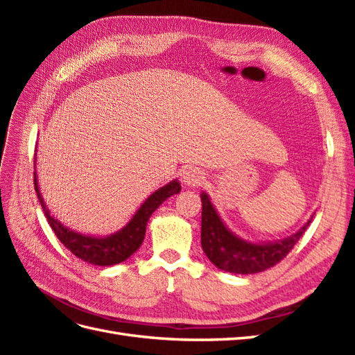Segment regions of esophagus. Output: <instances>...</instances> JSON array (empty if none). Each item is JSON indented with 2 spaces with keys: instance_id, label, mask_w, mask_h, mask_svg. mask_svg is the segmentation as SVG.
<instances>
[{
  "instance_id": "obj_1",
  "label": "esophagus",
  "mask_w": 355,
  "mask_h": 355,
  "mask_svg": "<svg viewBox=\"0 0 355 355\" xmlns=\"http://www.w3.org/2000/svg\"><path fill=\"white\" fill-rule=\"evenodd\" d=\"M202 173L196 167H187L182 173V182L187 187H198L202 182Z\"/></svg>"
}]
</instances>
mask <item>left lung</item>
<instances>
[{
  "label": "left lung",
  "mask_w": 355,
  "mask_h": 355,
  "mask_svg": "<svg viewBox=\"0 0 355 355\" xmlns=\"http://www.w3.org/2000/svg\"><path fill=\"white\" fill-rule=\"evenodd\" d=\"M201 247L210 262L225 272L256 274L280 262L302 237L313 219L304 223L295 234L275 241H249L232 232L206 191L201 194Z\"/></svg>",
  "instance_id": "8db88e82"
}]
</instances>
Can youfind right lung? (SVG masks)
<instances>
[{
    "instance_id": "1",
    "label": "right lung",
    "mask_w": 355,
    "mask_h": 355,
    "mask_svg": "<svg viewBox=\"0 0 355 355\" xmlns=\"http://www.w3.org/2000/svg\"><path fill=\"white\" fill-rule=\"evenodd\" d=\"M34 168L35 192L38 196L42 211H44L49 225L51 230L55 231L56 237L67 249H69L75 256L80 257L81 261L99 266H111L128 259V257L142 245L146 232V225L149 218L153 216V213L167 198L179 194L182 189L180 182L178 179L170 180L164 187L154 191L153 194L141 204V207L135 211L130 220H128L123 228L110 235H90L71 230L67 225H63L58 218H55V214H51L40 191L37 176V161Z\"/></svg>"
}]
</instances>
